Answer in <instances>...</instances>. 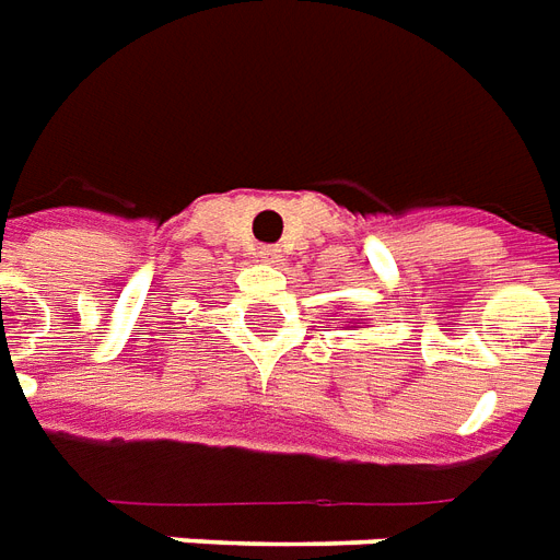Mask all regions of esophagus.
<instances>
[{
    "mask_svg": "<svg viewBox=\"0 0 560 560\" xmlns=\"http://www.w3.org/2000/svg\"><path fill=\"white\" fill-rule=\"evenodd\" d=\"M258 258L264 264H276L279 261V246H258Z\"/></svg>",
    "mask_w": 560,
    "mask_h": 560,
    "instance_id": "1",
    "label": "esophagus"
}]
</instances>
